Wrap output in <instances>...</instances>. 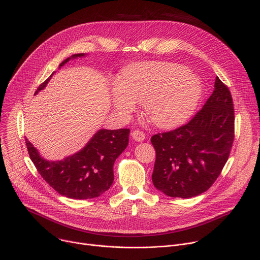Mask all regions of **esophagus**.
Instances as JSON below:
<instances>
[{"label":"esophagus","mask_w":260,"mask_h":260,"mask_svg":"<svg viewBox=\"0 0 260 260\" xmlns=\"http://www.w3.org/2000/svg\"><path fill=\"white\" fill-rule=\"evenodd\" d=\"M132 137L134 138V140L138 141V142H142L145 140V134L142 132V131H139V129H136L132 133Z\"/></svg>","instance_id":"1"}]
</instances>
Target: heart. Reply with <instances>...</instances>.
<instances>
[{
  "mask_svg": "<svg viewBox=\"0 0 260 260\" xmlns=\"http://www.w3.org/2000/svg\"><path fill=\"white\" fill-rule=\"evenodd\" d=\"M202 94L201 80L184 66L148 61L128 68L111 91L119 113L127 115L143 103L144 113L157 127L169 128L186 119Z\"/></svg>",
  "mask_w": 260,
  "mask_h": 260,
  "instance_id": "heart-1",
  "label": "heart"
}]
</instances>
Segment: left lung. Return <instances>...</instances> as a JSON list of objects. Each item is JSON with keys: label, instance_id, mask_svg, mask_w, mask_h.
I'll return each instance as SVG.
<instances>
[{"label": "left lung", "instance_id": "left-lung-1", "mask_svg": "<svg viewBox=\"0 0 260 260\" xmlns=\"http://www.w3.org/2000/svg\"><path fill=\"white\" fill-rule=\"evenodd\" d=\"M203 108L176 129L156 134L154 186L172 198L188 199L207 191L226 164L235 139V110L229 87L216 77Z\"/></svg>", "mask_w": 260, "mask_h": 260}]
</instances>
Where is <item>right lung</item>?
Returning a JSON list of instances; mask_svg holds the SVG:
<instances>
[{"label": "right lung", "instance_id": "add662e5", "mask_svg": "<svg viewBox=\"0 0 260 260\" xmlns=\"http://www.w3.org/2000/svg\"><path fill=\"white\" fill-rule=\"evenodd\" d=\"M83 55L79 53L66 58L59 68L71 58ZM51 76L39 85L35 94L47 85ZM128 128L100 129L79 152L58 161L41 157L27 139L25 145L37 171L55 191L69 199L86 200L100 197L112 185L113 165L128 145Z\"/></svg>", "mask_w": 260, "mask_h": 260}]
</instances>
